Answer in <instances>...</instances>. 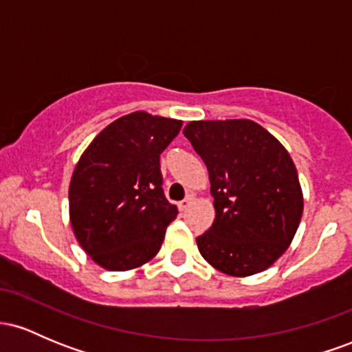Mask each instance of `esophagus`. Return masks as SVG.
<instances>
[{
	"label": "esophagus",
	"instance_id": "obj_1",
	"mask_svg": "<svg viewBox=\"0 0 352 352\" xmlns=\"http://www.w3.org/2000/svg\"><path fill=\"white\" fill-rule=\"evenodd\" d=\"M192 201H193V195H187V197H185V200H182L179 204V208L182 210V212H184V210H187L190 205H192Z\"/></svg>",
	"mask_w": 352,
	"mask_h": 352
}]
</instances>
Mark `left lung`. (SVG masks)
Returning <instances> with one entry per match:
<instances>
[{"label": "left lung", "mask_w": 352, "mask_h": 352, "mask_svg": "<svg viewBox=\"0 0 352 352\" xmlns=\"http://www.w3.org/2000/svg\"><path fill=\"white\" fill-rule=\"evenodd\" d=\"M184 134L208 168L215 220L197 238L218 272L252 276L288 250L302 215V190L288 151L250 119L192 120Z\"/></svg>", "instance_id": "8db88e82"}]
</instances>
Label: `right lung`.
<instances>
[{
	"label": "right lung",
	"mask_w": 352,
	"mask_h": 352,
	"mask_svg": "<svg viewBox=\"0 0 352 352\" xmlns=\"http://www.w3.org/2000/svg\"><path fill=\"white\" fill-rule=\"evenodd\" d=\"M182 120L137 111L100 131L80 155L69 184V220L76 240L111 272L151 261L175 220L165 199L160 153Z\"/></svg>",
	"instance_id": "right-lung-1"
}]
</instances>
